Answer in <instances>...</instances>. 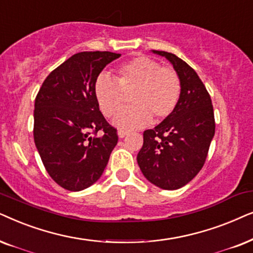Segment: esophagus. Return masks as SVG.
<instances>
[{"label":"esophagus","instance_id":"esophagus-1","mask_svg":"<svg viewBox=\"0 0 253 253\" xmlns=\"http://www.w3.org/2000/svg\"><path fill=\"white\" fill-rule=\"evenodd\" d=\"M129 134V132L128 130H126V129H119L118 130V135H119V137H125V136H127Z\"/></svg>","mask_w":253,"mask_h":253}]
</instances>
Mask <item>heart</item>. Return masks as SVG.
<instances>
[{"instance_id": "b5f03b06", "label": "heart", "mask_w": 253, "mask_h": 253, "mask_svg": "<svg viewBox=\"0 0 253 253\" xmlns=\"http://www.w3.org/2000/svg\"><path fill=\"white\" fill-rule=\"evenodd\" d=\"M181 82L176 70L161 67L155 60L137 55L117 70V81L106 74L97 77L95 97L104 116L113 117L131 95L133 105L119 113L114 124L123 128H139L167 119L179 103Z\"/></svg>"}]
</instances>
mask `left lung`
Here are the masks:
<instances>
[{"label":"left lung","mask_w":253,"mask_h":253,"mask_svg":"<svg viewBox=\"0 0 253 253\" xmlns=\"http://www.w3.org/2000/svg\"><path fill=\"white\" fill-rule=\"evenodd\" d=\"M172 63L181 82L179 103L173 113L143 132L137 154L143 176L163 190H177L203 169L215 133L214 110L203 81L172 53L153 50Z\"/></svg>","instance_id":"left-lung-1"}]
</instances>
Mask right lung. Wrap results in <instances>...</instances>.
<instances>
[{"mask_svg": "<svg viewBox=\"0 0 253 253\" xmlns=\"http://www.w3.org/2000/svg\"><path fill=\"white\" fill-rule=\"evenodd\" d=\"M120 55L99 50L74 54L46 77L36 97V147L50 178L68 191L96 183L118 143L117 129L99 111L95 82Z\"/></svg>", "mask_w": 253, "mask_h": 253, "instance_id": "add662e5", "label": "right lung"}]
</instances>
